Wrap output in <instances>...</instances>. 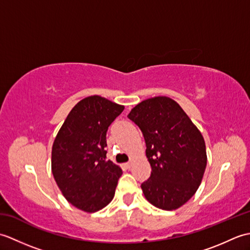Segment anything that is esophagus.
<instances>
[{
  "label": "esophagus",
  "mask_w": 250,
  "mask_h": 250,
  "mask_svg": "<svg viewBox=\"0 0 250 250\" xmlns=\"http://www.w3.org/2000/svg\"><path fill=\"white\" fill-rule=\"evenodd\" d=\"M125 167H126V168H130V167H131V166H132V162H126V163L125 164Z\"/></svg>",
  "instance_id": "34e87169"
}]
</instances>
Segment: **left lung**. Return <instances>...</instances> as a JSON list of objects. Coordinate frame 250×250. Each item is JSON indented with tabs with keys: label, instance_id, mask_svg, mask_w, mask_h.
<instances>
[{
	"label": "left lung",
	"instance_id": "8db88e82",
	"mask_svg": "<svg viewBox=\"0 0 250 250\" xmlns=\"http://www.w3.org/2000/svg\"><path fill=\"white\" fill-rule=\"evenodd\" d=\"M128 118L141 129L146 143L150 177L142 184L145 198L158 208L173 210L192 198L207 163L203 136L174 100L143 101Z\"/></svg>",
	"mask_w": 250,
	"mask_h": 250
}]
</instances>
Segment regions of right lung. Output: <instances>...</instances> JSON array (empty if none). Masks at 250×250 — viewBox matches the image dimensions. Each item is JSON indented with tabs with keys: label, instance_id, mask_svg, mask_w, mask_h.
Returning a JSON list of instances; mask_svg holds the SVG:
<instances>
[{
	"label": "right lung",
	"instance_id": "1",
	"mask_svg": "<svg viewBox=\"0 0 250 250\" xmlns=\"http://www.w3.org/2000/svg\"><path fill=\"white\" fill-rule=\"evenodd\" d=\"M125 107L99 95L78 102L52 145L51 169L64 198L87 213L113 200L121 168L106 159V132Z\"/></svg>",
	"mask_w": 250,
	"mask_h": 250
}]
</instances>
